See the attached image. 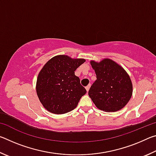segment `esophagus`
I'll return each instance as SVG.
<instances>
[{
	"label": "esophagus",
	"instance_id": "esophagus-1",
	"mask_svg": "<svg viewBox=\"0 0 156 156\" xmlns=\"http://www.w3.org/2000/svg\"><path fill=\"white\" fill-rule=\"evenodd\" d=\"M90 87H91V84H88V85L86 87H85V89H86V90H87V91H89V88H90Z\"/></svg>",
	"mask_w": 156,
	"mask_h": 156
}]
</instances>
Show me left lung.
Listing matches in <instances>:
<instances>
[{
	"instance_id": "8db88e82",
	"label": "left lung",
	"mask_w": 156,
	"mask_h": 156,
	"mask_svg": "<svg viewBox=\"0 0 156 156\" xmlns=\"http://www.w3.org/2000/svg\"><path fill=\"white\" fill-rule=\"evenodd\" d=\"M96 80L89 91V96L98 109L106 112L122 109L130 100L133 84L122 66L110 58L91 60Z\"/></svg>"
}]
</instances>
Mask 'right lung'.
<instances>
[{
	"mask_svg": "<svg viewBox=\"0 0 156 156\" xmlns=\"http://www.w3.org/2000/svg\"><path fill=\"white\" fill-rule=\"evenodd\" d=\"M84 62L83 58L58 55L46 62L36 85L37 96L44 109L54 114H64L77 107L87 91L74 72Z\"/></svg>",
	"mask_w": 156,
	"mask_h": 156,
	"instance_id": "add662e5",
	"label": "right lung"
}]
</instances>
